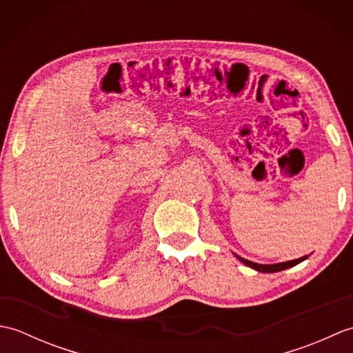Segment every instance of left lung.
Segmentation results:
<instances>
[{"instance_id": "left-lung-1", "label": "left lung", "mask_w": 353, "mask_h": 353, "mask_svg": "<svg viewBox=\"0 0 353 353\" xmlns=\"http://www.w3.org/2000/svg\"><path fill=\"white\" fill-rule=\"evenodd\" d=\"M238 261H241L244 265L250 267L253 270H256V272H261V273H277V272H282V270H287V268H291L294 267L297 264H301L302 261H305L308 256H302L299 259H292V261H287V262H279V264H258V262H252L249 259H244L241 256H238V254H235Z\"/></svg>"}]
</instances>
